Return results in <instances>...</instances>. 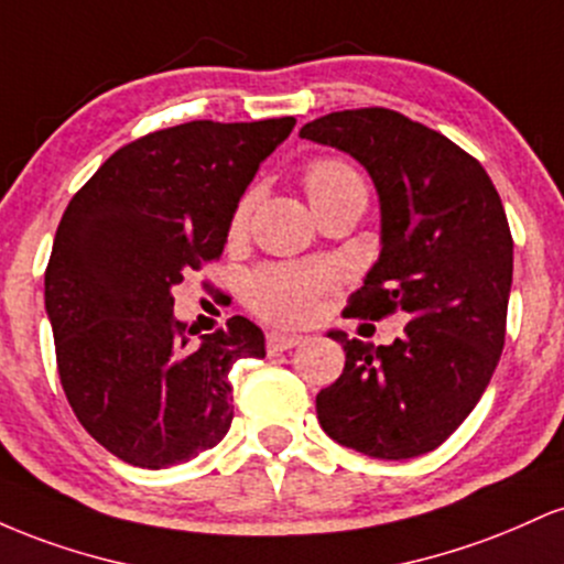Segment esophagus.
I'll return each mask as SVG.
<instances>
[{"instance_id": "esophagus-1", "label": "esophagus", "mask_w": 564, "mask_h": 564, "mask_svg": "<svg viewBox=\"0 0 564 564\" xmlns=\"http://www.w3.org/2000/svg\"><path fill=\"white\" fill-rule=\"evenodd\" d=\"M300 341H302V336H296V334L273 332V334H268V352H286V349H294Z\"/></svg>"}]
</instances>
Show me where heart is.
Returning a JSON list of instances; mask_svg holds the SVG:
<instances>
[{
  "label": "heart",
  "instance_id": "b5f03b06",
  "mask_svg": "<svg viewBox=\"0 0 564 564\" xmlns=\"http://www.w3.org/2000/svg\"><path fill=\"white\" fill-rule=\"evenodd\" d=\"M302 187L315 212L341 198H366V183L352 164L336 156H318L302 172ZM251 196H243L230 215L228 232L238 238L246 230ZM336 278L323 264H264L246 281V300L262 318L275 323H304L315 315L318 304L334 289Z\"/></svg>",
  "mask_w": 564,
  "mask_h": 564
}]
</instances>
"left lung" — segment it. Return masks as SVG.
I'll return each mask as SVG.
<instances>
[{
    "mask_svg": "<svg viewBox=\"0 0 564 564\" xmlns=\"http://www.w3.org/2000/svg\"><path fill=\"white\" fill-rule=\"evenodd\" d=\"M300 138L349 153L377 185L381 254L352 315H408L387 347L332 332L347 360L315 398L318 422L366 456H422L469 416L501 358L514 249L501 196L475 156L390 108L321 116Z\"/></svg>",
    "mask_w": 564,
    "mask_h": 564,
    "instance_id": "8db88e82",
    "label": "left lung"
}]
</instances>
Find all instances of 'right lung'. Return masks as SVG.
Masks as SVG:
<instances>
[{
	"mask_svg": "<svg viewBox=\"0 0 564 564\" xmlns=\"http://www.w3.org/2000/svg\"><path fill=\"white\" fill-rule=\"evenodd\" d=\"M294 124L156 129L119 148L63 212L44 273L57 373L84 430L132 467H174L228 435V373L264 358V336L232 315L193 341L172 289L219 260L246 185Z\"/></svg>",
	"mask_w": 564,
	"mask_h": 564,
	"instance_id": "right-lung-1",
	"label": "right lung"
}]
</instances>
